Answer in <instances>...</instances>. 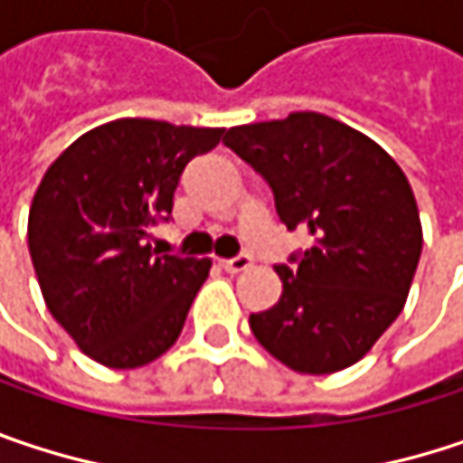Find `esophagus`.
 Masks as SVG:
<instances>
[{
    "label": "esophagus",
    "instance_id": "obj_1",
    "mask_svg": "<svg viewBox=\"0 0 463 463\" xmlns=\"http://www.w3.org/2000/svg\"><path fill=\"white\" fill-rule=\"evenodd\" d=\"M251 254H238V257H231V260H222L220 265H222V270L225 273H243V270H249L251 268Z\"/></svg>",
    "mask_w": 463,
    "mask_h": 463
}]
</instances>
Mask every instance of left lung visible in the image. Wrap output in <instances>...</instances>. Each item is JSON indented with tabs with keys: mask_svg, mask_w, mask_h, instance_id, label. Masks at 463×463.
<instances>
[{
	"mask_svg": "<svg viewBox=\"0 0 463 463\" xmlns=\"http://www.w3.org/2000/svg\"><path fill=\"white\" fill-rule=\"evenodd\" d=\"M225 146L273 190L278 220L313 243L275 265L283 294L249 326L299 373L357 363L400 316L421 257L413 190L387 150L302 110L228 129Z\"/></svg>",
	"mask_w": 463,
	"mask_h": 463,
	"instance_id": "obj_1",
	"label": "left lung"
}]
</instances>
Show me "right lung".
Wrapping results in <instances>:
<instances>
[{
	"label": "right lung",
	"mask_w": 463,
	"mask_h": 463,
	"mask_svg": "<svg viewBox=\"0 0 463 463\" xmlns=\"http://www.w3.org/2000/svg\"><path fill=\"white\" fill-rule=\"evenodd\" d=\"M225 129L118 118L47 169L28 212V251L52 317L108 368H140L180 336L212 262L150 246L172 220L190 158Z\"/></svg>",
	"instance_id": "right-lung-1"
}]
</instances>
